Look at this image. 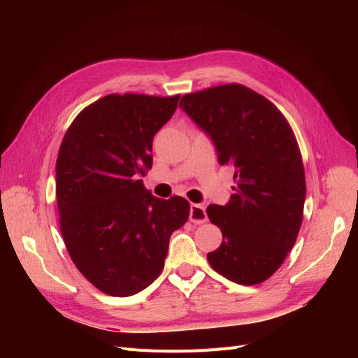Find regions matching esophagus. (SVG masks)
Segmentation results:
<instances>
[{
	"instance_id": "obj_1",
	"label": "esophagus",
	"mask_w": 358,
	"mask_h": 358,
	"mask_svg": "<svg viewBox=\"0 0 358 358\" xmlns=\"http://www.w3.org/2000/svg\"><path fill=\"white\" fill-rule=\"evenodd\" d=\"M189 221L194 224H203L208 221V215H206V210L203 206L200 204H191L189 208Z\"/></svg>"
}]
</instances>
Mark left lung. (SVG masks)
<instances>
[{
    "label": "left lung",
    "mask_w": 358,
    "mask_h": 358,
    "mask_svg": "<svg viewBox=\"0 0 358 358\" xmlns=\"http://www.w3.org/2000/svg\"><path fill=\"white\" fill-rule=\"evenodd\" d=\"M179 107L234 173L229 203L206 209L222 231L208 262L231 282H263L284 263L303 220L306 182L294 134L275 104L237 83L183 95Z\"/></svg>",
    "instance_id": "1"
}]
</instances>
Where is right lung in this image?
<instances>
[{"label":"right lung","instance_id":"obj_1","mask_svg":"<svg viewBox=\"0 0 358 358\" xmlns=\"http://www.w3.org/2000/svg\"><path fill=\"white\" fill-rule=\"evenodd\" d=\"M179 95H106L74 119L57 159L61 233L79 272L115 297H128L159 276L171 233L189 203L145 189L155 134Z\"/></svg>","mask_w":358,"mask_h":358}]
</instances>
